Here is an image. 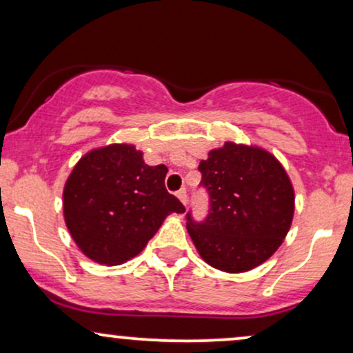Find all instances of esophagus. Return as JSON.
<instances>
[{
  "instance_id": "esophagus-1",
  "label": "esophagus",
  "mask_w": 353,
  "mask_h": 353,
  "mask_svg": "<svg viewBox=\"0 0 353 353\" xmlns=\"http://www.w3.org/2000/svg\"><path fill=\"white\" fill-rule=\"evenodd\" d=\"M177 197H179V201L182 202V204H188V190L185 189H181V190H177V194H176Z\"/></svg>"
}]
</instances>
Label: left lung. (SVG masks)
I'll return each mask as SVG.
<instances>
[{
    "label": "left lung",
    "mask_w": 353,
    "mask_h": 353,
    "mask_svg": "<svg viewBox=\"0 0 353 353\" xmlns=\"http://www.w3.org/2000/svg\"><path fill=\"white\" fill-rule=\"evenodd\" d=\"M199 171L209 214L201 222L185 216L197 252L224 272L261 265L292 224L294 188L285 169L264 149L225 143L201 161Z\"/></svg>",
    "instance_id": "left-lung-1"
}]
</instances>
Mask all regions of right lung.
Wrapping results in <instances>:
<instances>
[{"mask_svg":"<svg viewBox=\"0 0 353 353\" xmlns=\"http://www.w3.org/2000/svg\"><path fill=\"white\" fill-rule=\"evenodd\" d=\"M168 168L148 165L131 144L88 152L63 192L64 221L84 255L117 265L136 257L171 212L185 208L164 185Z\"/></svg>","mask_w":353,"mask_h":353,"instance_id":"add662e5","label":"right lung"}]
</instances>
